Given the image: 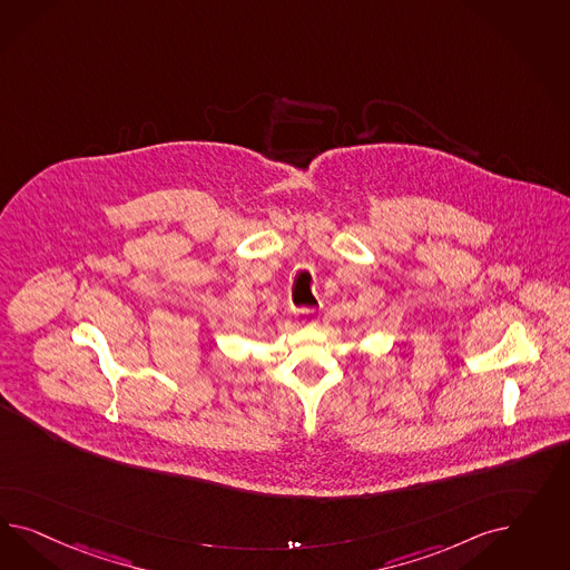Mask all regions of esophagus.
Here are the masks:
<instances>
[{"label":"esophagus","mask_w":570,"mask_h":570,"mask_svg":"<svg viewBox=\"0 0 570 570\" xmlns=\"http://www.w3.org/2000/svg\"><path fill=\"white\" fill-rule=\"evenodd\" d=\"M294 317L305 324V326H313L320 322V311L317 309H296L294 311Z\"/></svg>","instance_id":"1"}]
</instances>
